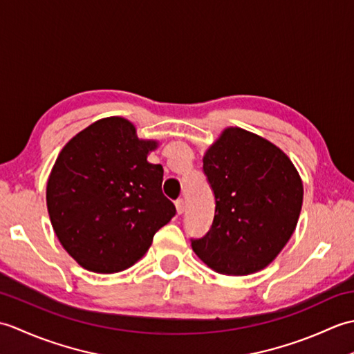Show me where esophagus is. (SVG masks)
Listing matches in <instances>:
<instances>
[{
    "mask_svg": "<svg viewBox=\"0 0 354 354\" xmlns=\"http://www.w3.org/2000/svg\"><path fill=\"white\" fill-rule=\"evenodd\" d=\"M175 205H176V213H178V214H183L184 209H185V202H184V199H178V201L175 202Z\"/></svg>",
    "mask_w": 354,
    "mask_h": 354,
    "instance_id": "34e87169",
    "label": "esophagus"
}]
</instances>
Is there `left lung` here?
<instances>
[{
    "label": "left lung",
    "mask_w": 354,
    "mask_h": 354,
    "mask_svg": "<svg viewBox=\"0 0 354 354\" xmlns=\"http://www.w3.org/2000/svg\"><path fill=\"white\" fill-rule=\"evenodd\" d=\"M204 173L216 212L207 234L192 239L193 251L219 274L259 272L295 231L303 205L295 165L270 141L228 127L205 152Z\"/></svg>",
    "instance_id": "1"
}]
</instances>
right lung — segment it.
Masks as SVG:
<instances>
[{"instance_id": "1", "label": "right lung", "mask_w": 354, "mask_h": 354, "mask_svg": "<svg viewBox=\"0 0 354 354\" xmlns=\"http://www.w3.org/2000/svg\"><path fill=\"white\" fill-rule=\"evenodd\" d=\"M158 141L108 117L61 150L47 183V208L59 242L82 268L114 274L135 265L155 232L176 213L162 194V165L150 164Z\"/></svg>"}]
</instances>
